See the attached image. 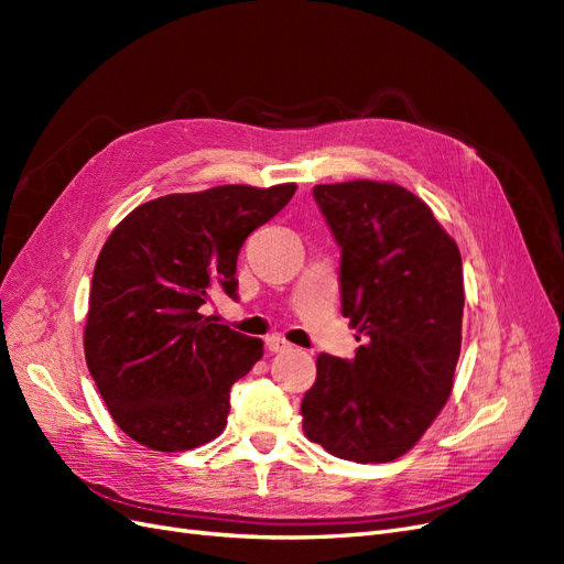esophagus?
<instances>
[{
	"label": "esophagus",
	"instance_id": "obj_1",
	"mask_svg": "<svg viewBox=\"0 0 564 564\" xmlns=\"http://www.w3.org/2000/svg\"><path fill=\"white\" fill-rule=\"evenodd\" d=\"M265 348L270 352H286V350H292V344H289V340L282 336H270V338H265Z\"/></svg>",
	"mask_w": 564,
	"mask_h": 564
}]
</instances>
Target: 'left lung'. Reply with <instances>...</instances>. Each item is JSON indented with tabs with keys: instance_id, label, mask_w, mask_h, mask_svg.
I'll list each match as a JSON object with an SVG mask.
<instances>
[{
	"instance_id": "obj_1",
	"label": "left lung",
	"mask_w": 564,
	"mask_h": 564,
	"mask_svg": "<svg viewBox=\"0 0 564 564\" xmlns=\"http://www.w3.org/2000/svg\"><path fill=\"white\" fill-rule=\"evenodd\" d=\"M340 247V313L365 336L352 360L317 357L303 433L355 464L412 449L447 404L460 352L464 265L429 204L379 181L315 185Z\"/></svg>"
}]
</instances>
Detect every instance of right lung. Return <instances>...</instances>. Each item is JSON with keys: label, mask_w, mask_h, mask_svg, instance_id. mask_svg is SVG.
I'll list each match as a JSON object with an SVG mask.
<instances>
[{"label": "right lung", "mask_w": 564, "mask_h": 564, "mask_svg": "<svg viewBox=\"0 0 564 564\" xmlns=\"http://www.w3.org/2000/svg\"><path fill=\"white\" fill-rule=\"evenodd\" d=\"M296 185H218L150 199L119 224L94 268L84 355L115 423L139 445L185 452L224 433L230 386L263 357L202 305L237 299V253Z\"/></svg>", "instance_id": "1"}]
</instances>
